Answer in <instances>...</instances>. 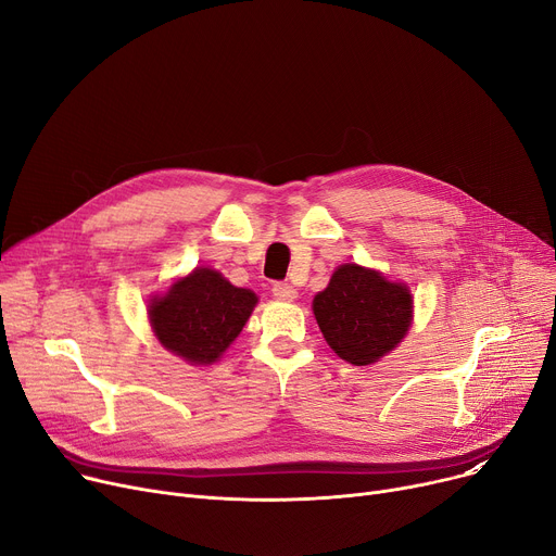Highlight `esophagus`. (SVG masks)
Masks as SVG:
<instances>
[{
    "label": "esophagus",
    "instance_id": "1",
    "mask_svg": "<svg viewBox=\"0 0 556 556\" xmlns=\"http://www.w3.org/2000/svg\"><path fill=\"white\" fill-rule=\"evenodd\" d=\"M273 295H275L277 300L290 302V300H295V298H298V290H295V286L283 283V281H277V283H273Z\"/></svg>",
    "mask_w": 556,
    "mask_h": 556
}]
</instances>
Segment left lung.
<instances>
[{"label":"left lung","instance_id":"obj_1","mask_svg":"<svg viewBox=\"0 0 556 556\" xmlns=\"http://www.w3.org/2000/svg\"><path fill=\"white\" fill-rule=\"evenodd\" d=\"M313 313L333 352L352 365H371L403 340L413 298L403 283L346 263L313 300Z\"/></svg>","mask_w":556,"mask_h":556}]
</instances>
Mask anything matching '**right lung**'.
Masks as SVG:
<instances>
[{"label":"right lung","mask_w":556,"mask_h":556,"mask_svg":"<svg viewBox=\"0 0 556 556\" xmlns=\"http://www.w3.org/2000/svg\"><path fill=\"white\" fill-rule=\"evenodd\" d=\"M256 304L248 288L212 268H195L149 306L151 325L168 352L195 365L214 363L233 342Z\"/></svg>","instance_id":"obj_1"}]
</instances>
